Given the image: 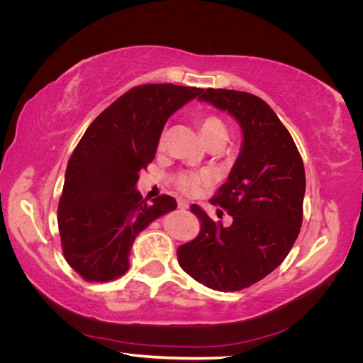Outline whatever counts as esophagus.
<instances>
[{
    "mask_svg": "<svg viewBox=\"0 0 363 363\" xmlns=\"http://www.w3.org/2000/svg\"><path fill=\"white\" fill-rule=\"evenodd\" d=\"M177 207H179V208H182V211H184V208H188V207H189V203H188V201H184V200H182V199H179V200H177Z\"/></svg>",
    "mask_w": 363,
    "mask_h": 363,
    "instance_id": "34e87169",
    "label": "esophagus"
}]
</instances>
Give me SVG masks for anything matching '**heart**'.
Returning <instances> with one entry per match:
<instances>
[{"label":"heart","instance_id":"obj_1","mask_svg":"<svg viewBox=\"0 0 363 363\" xmlns=\"http://www.w3.org/2000/svg\"><path fill=\"white\" fill-rule=\"evenodd\" d=\"M199 127L206 144H211V142L216 139L225 140L227 138V127L224 124V121L213 113L203 115L199 121ZM163 139H164V131L160 133L159 145L163 144ZM207 180H208V174L195 172V171H179L174 177V183L177 186V189L186 195H194L199 192L201 189V186Z\"/></svg>","mask_w":363,"mask_h":363}]
</instances>
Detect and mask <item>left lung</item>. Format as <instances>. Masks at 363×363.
Wrapping results in <instances>:
<instances>
[{"label":"left lung","mask_w":363,"mask_h":363,"mask_svg":"<svg viewBox=\"0 0 363 363\" xmlns=\"http://www.w3.org/2000/svg\"><path fill=\"white\" fill-rule=\"evenodd\" d=\"M201 101L227 111L242 128V150L211 203L233 218L215 224L192 204L200 233L177 250L184 272L204 286L242 291L265 279L288 256L303 223L306 174L295 142L262 98L240 91L203 89Z\"/></svg>","instance_id":"8db88e82"}]
</instances>
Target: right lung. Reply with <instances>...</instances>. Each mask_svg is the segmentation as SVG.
<instances>
[{
	"label": "right lung",
	"mask_w": 363,
	"mask_h": 363,
	"mask_svg": "<svg viewBox=\"0 0 363 363\" xmlns=\"http://www.w3.org/2000/svg\"><path fill=\"white\" fill-rule=\"evenodd\" d=\"M200 87H131L87 127L69 157L57 224L68 265L86 281H111L128 269L136 236L177 207L169 195L151 204L136 191L139 172L156 156L168 118Z\"/></svg>",
	"instance_id": "obj_1"
}]
</instances>
